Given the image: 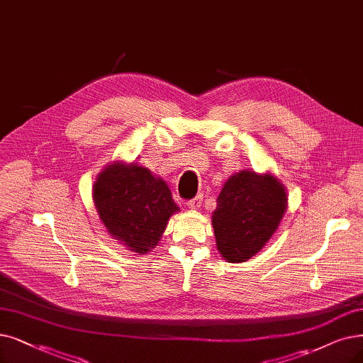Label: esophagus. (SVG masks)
<instances>
[{
    "label": "esophagus",
    "instance_id": "1",
    "mask_svg": "<svg viewBox=\"0 0 363 363\" xmlns=\"http://www.w3.org/2000/svg\"><path fill=\"white\" fill-rule=\"evenodd\" d=\"M201 201H202V195H196L194 199L187 201V207L192 210H198L201 207Z\"/></svg>",
    "mask_w": 363,
    "mask_h": 363
}]
</instances>
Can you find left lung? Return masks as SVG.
<instances>
[{
  "mask_svg": "<svg viewBox=\"0 0 363 363\" xmlns=\"http://www.w3.org/2000/svg\"><path fill=\"white\" fill-rule=\"evenodd\" d=\"M286 210V187L271 172L234 174L225 182L211 216L217 250L230 264L245 262L262 250Z\"/></svg>",
  "mask_w": 363,
  "mask_h": 363,
  "instance_id": "left-lung-1",
  "label": "left lung"
}]
</instances>
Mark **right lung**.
Segmentation results:
<instances>
[{"mask_svg":"<svg viewBox=\"0 0 363 363\" xmlns=\"http://www.w3.org/2000/svg\"><path fill=\"white\" fill-rule=\"evenodd\" d=\"M94 202L108 234L138 255L152 252L180 211L168 184L146 167L116 161L98 174Z\"/></svg>","mask_w":363,"mask_h":363,"instance_id":"1","label":"right lung"}]
</instances>
